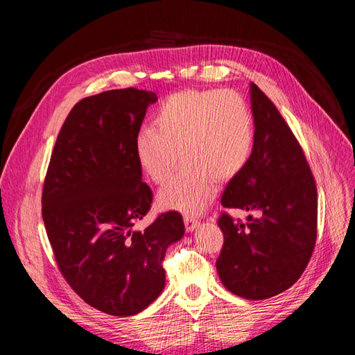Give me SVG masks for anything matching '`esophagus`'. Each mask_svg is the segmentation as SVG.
Wrapping results in <instances>:
<instances>
[{"label":"esophagus","mask_w":355,"mask_h":355,"mask_svg":"<svg viewBox=\"0 0 355 355\" xmlns=\"http://www.w3.org/2000/svg\"><path fill=\"white\" fill-rule=\"evenodd\" d=\"M184 222H185V228H187L188 232L194 231L198 227V223H200V220L196 216H192V214H185Z\"/></svg>","instance_id":"34e87169"}]
</instances>
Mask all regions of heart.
<instances>
[{
  "instance_id": "b5f03b06",
  "label": "heart",
  "mask_w": 355,
  "mask_h": 355,
  "mask_svg": "<svg viewBox=\"0 0 355 355\" xmlns=\"http://www.w3.org/2000/svg\"><path fill=\"white\" fill-rule=\"evenodd\" d=\"M253 146L254 121L245 99L216 89L170 94L155 112L154 127H142L135 139L139 167L155 184L171 176L179 154L184 158L185 167L159 189L158 204L185 213L206 207L218 180L239 176Z\"/></svg>"
}]
</instances>
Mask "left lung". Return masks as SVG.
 <instances>
[{
  "label": "left lung",
  "instance_id": "left-lung-1",
  "mask_svg": "<svg viewBox=\"0 0 355 355\" xmlns=\"http://www.w3.org/2000/svg\"><path fill=\"white\" fill-rule=\"evenodd\" d=\"M254 146L249 164L230 180L222 206L256 216L222 213L220 282L244 299L262 300L292 287L317 240V187L297 139L271 99L250 84Z\"/></svg>",
  "mask_w": 355,
  "mask_h": 355
}]
</instances>
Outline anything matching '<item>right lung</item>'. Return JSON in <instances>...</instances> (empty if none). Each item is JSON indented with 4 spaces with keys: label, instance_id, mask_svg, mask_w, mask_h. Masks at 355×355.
Here are the masks:
<instances>
[{
    "label": "right lung",
    "instance_id": "right-lung-1",
    "mask_svg": "<svg viewBox=\"0 0 355 355\" xmlns=\"http://www.w3.org/2000/svg\"><path fill=\"white\" fill-rule=\"evenodd\" d=\"M154 92L133 87L84 98L68 114L42 188V220L63 278L85 304L110 315L144 311L163 292L167 247L182 239L170 210L144 231L151 209L135 153Z\"/></svg>",
    "mask_w": 355,
    "mask_h": 355
}]
</instances>
